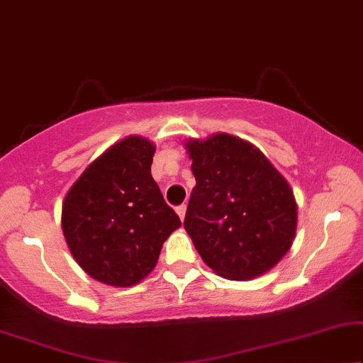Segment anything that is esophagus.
<instances>
[{
	"label": "esophagus",
	"instance_id": "1",
	"mask_svg": "<svg viewBox=\"0 0 363 363\" xmlns=\"http://www.w3.org/2000/svg\"><path fill=\"white\" fill-rule=\"evenodd\" d=\"M186 209H187V207H186V204L179 206V207H177V209H176V212H177V216H179V217H181V220H184V217H186Z\"/></svg>",
	"mask_w": 363,
	"mask_h": 363
}]
</instances>
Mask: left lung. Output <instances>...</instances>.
<instances>
[{
    "instance_id": "obj_1",
    "label": "left lung",
    "mask_w": 363,
    "mask_h": 363,
    "mask_svg": "<svg viewBox=\"0 0 363 363\" xmlns=\"http://www.w3.org/2000/svg\"><path fill=\"white\" fill-rule=\"evenodd\" d=\"M196 187L184 229L202 260L229 280L269 272L291 249L297 204L289 182L254 144L217 133L191 139Z\"/></svg>"
}]
</instances>
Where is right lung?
I'll list each match as a JSON object with an SVG mask.
<instances>
[{"instance_id": "right-lung-1", "label": "right lung", "mask_w": 363, "mask_h": 363, "mask_svg": "<svg viewBox=\"0 0 363 363\" xmlns=\"http://www.w3.org/2000/svg\"><path fill=\"white\" fill-rule=\"evenodd\" d=\"M156 146L129 136L94 159L62 202L61 227L72 257L99 282L131 287L156 267L181 225L151 176Z\"/></svg>"}]
</instances>
